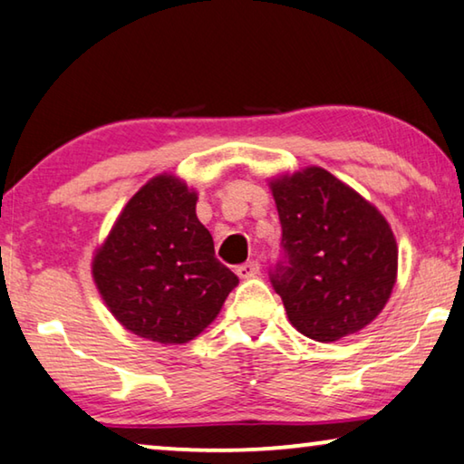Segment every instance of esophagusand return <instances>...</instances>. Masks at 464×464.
<instances>
[{
	"mask_svg": "<svg viewBox=\"0 0 464 464\" xmlns=\"http://www.w3.org/2000/svg\"><path fill=\"white\" fill-rule=\"evenodd\" d=\"M260 275V264L258 262H246L237 266V276L239 278H256Z\"/></svg>",
	"mask_w": 464,
	"mask_h": 464,
	"instance_id": "esophagus-1",
	"label": "esophagus"
}]
</instances>
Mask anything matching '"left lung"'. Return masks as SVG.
<instances>
[{
    "label": "left lung",
    "instance_id": "left-lung-1",
    "mask_svg": "<svg viewBox=\"0 0 464 464\" xmlns=\"http://www.w3.org/2000/svg\"><path fill=\"white\" fill-rule=\"evenodd\" d=\"M283 227L272 272L289 322L318 343L372 324L392 295L399 247L384 215L322 167L268 179Z\"/></svg>",
    "mask_w": 464,
    "mask_h": 464
}]
</instances>
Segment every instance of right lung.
<instances>
[{"label": "right lung", "mask_w": 464, "mask_h": 464, "mask_svg": "<svg viewBox=\"0 0 464 464\" xmlns=\"http://www.w3.org/2000/svg\"><path fill=\"white\" fill-rule=\"evenodd\" d=\"M196 202L198 192L178 175H154L94 249L92 281L102 304L123 328L146 341H194L239 283L215 258Z\"/></svg>", "instance_id": "1"}]
</instances>
